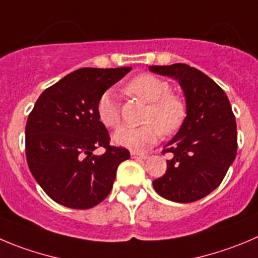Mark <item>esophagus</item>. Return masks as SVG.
I'll list each match as a JSON object with an SVG mask.
<instances>
[{
  "mask_svg": "<svg viewBox=\"0 0 258 258\" xmlns=\"http://www.w3.org/2000/svg\"><path fill=\"white\" fill-rule=\"evenodd\" d=\"M131 158L136 159V160H146V159L149 158L148 155H144V154H139V153H135V151H132L131 153Z\"/></svg>",
  "mask_w": 258,
  "mask_h": 258,
  "instance_id": "esophagus-1",
  "label": "esophagus"
}]
</instances>
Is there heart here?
<instances>
[{
	"label": "heart",
	"instance_id": "1",
	"mask_svg": "<svg viewBox=\"0 0 258 258\" xmlns=\"http://www.w3.org/2000/svg\"><path fill=\"white\" fill-rule=\"evenodd\" d=\"M124 90L149 103L141 127H121L113 135L118 146L141 153L159 141L162 132L170 135L177 131L186 118V105L179 96L170 93V86L163 79L150 74L137 75L124 86ZM96 114L105 127L114 128L121 115L112 91H104L96 102Z\"/></svg>",
	"mask_w": 258,
	"mask_h": 258
}]
</instances>
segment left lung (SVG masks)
Returning <instances> with one entry per match:
<instances>
[{
    "label": "left lung",
    "mask_w": 258,
    "mask_h": 258,
    "mask_svg": "<svg viewBox=\"0 0 258 258\" xmlns=\"http://www.w3.org/2000/svg\"><path fill=\"white\" fill-rule=\"evenodd\" d=\"M149 70L179 83L187 112L179 131L163 150L172 155L167 172L153 186L170 201H197L221 183L237 155V124L229 99L208 75L188 64Z\"/></svg>",
    "instance_id": "8db88e82"
}]
</instances>
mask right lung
Returning <instances> with one entry per match:
<instances>
[{
    "label": "right lung",
    "instance_id": "obj_1",
    "mask_svg": "<svg viewBox=\"0 0 258 258\" xmlns=\"http://www.w3.org/2000/svg\"><path fill=\"white\" fill-rule=\"evenodd\" d=\"M131 70H76L38 98L25 127L26 160L33 177L53 201L85 210L109 195L118 165L130 158V151L109 145V134L96 114V102ZM99 146L106 153L94 156Z\"/></svg>",
    "mask_w": 258,
    "mask_h": 258
}]
</instances>
